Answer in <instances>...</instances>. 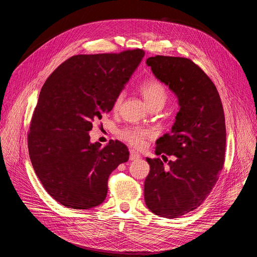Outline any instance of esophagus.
<instances>
[{
    "label": "esophagus",
    "instance_id": "obj_1",
    "mask_svg": "<svg viewBox=\"0 0 257 257\" xmlns=\"http://www.w3.org/2000/svg\"><path fill=\"white\" fill-rule=\"evenodd\" d=\"M138 159H141V154H139L136 151H134V150H131L130 151V160L135 161V160H138Z\"/></svg>",
    "mask_w": 257,
    "mask_h": 257
}]
</instances>
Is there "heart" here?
Here are the masks:
<instances>
[{
  "label": "heart",
  "instance_id": "1",
  "mask_svg": "<svg viewBox=\"0 0 257 257\" xmlns=\"http://www.w3.org/2000/svg\"><path fill=\"white\" fill-rule=\"evenodd\" d=\"M139 91L142 92V94L147 100L148 105H149L152 109H154V108H159L160 109V108H162L166 104L168 99L167 89L165 85L159 80L150 79V80L144 81L141 85H139ZM124 96H125L124 91H120L116 93L112 103L113 109H118V108L121 106ZM119 135L123 141L128 143L132 147L139 149V148L144 147L146 139L151 136V133L150 131L143 127L128 126L121 130Z\"/></svg>",
  "mask_w": 257,
  "mask_h": 257
}]
</instances>
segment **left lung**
<instances>
[{
    "label": "left lung",
    "instance_id": "obj_1",
    "mask_svg": "<svg viewBox=\"0 0 257 257\" xmlns=\"http://www.w3.org/2000/svg\"><path fill=\"white\" fill-rule=\"evenodd\" d=\"M146 62L175 92L180 109L172 132L155 143V154L175 160L165 168L159 158L147 159L145 201L154 214L175 219L203 204L219 179L226 146L223 105L212 80L192 60L154 56Z\"/></svg>",
    "mask_w": 257,
    "mask_h": 257
}]
</instances>
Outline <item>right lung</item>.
Masks as SVG:
<instances>
[{"instance_id": "add662e5", "label": "right lung", "mask_w": 257, "mask_h": 257, "mask_svg": "<svg viewBox=\"0 0 257 257\" xmlns=\"http://www.w3.org/2000/svg\"><path fill=\"white\" fill-rule=\"evenodd\" d=\"M144 56L143 49L77 54L44 83L30 123L28 148L44 189L61 205L72 209L100 205L110 174L128 161L125 145L91 144L88 132L112 109L116 93Z\"/></svg>"}]
</instances>
